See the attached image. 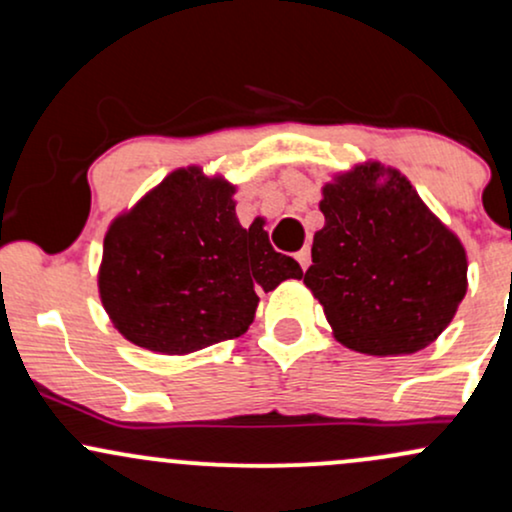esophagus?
Returning a JSON list of instances; mask_svg holds the SVG:
<instances>
[{
    "mask_svg": "<svg viewBox=\"0 0 512 512\" xmlns=\"http://www.w3.org/2000/svg\"><path fill=\"white\" fill-rule=\"evenodd\" d=\"M296 260H298V264H301L303 269H308L310 267V248H301L296 252Z\"/></svg>",
    "mask_w": 512,
    "mask_h": 512,
    "instance_id": "obj_1",
    "label": "esophagus"
}]
</instances>
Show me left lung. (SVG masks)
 Instances as JSON below:
<instances>
[{"instance_id": "obj_1", "label": "left lung", "mask_w": 512, "mask_h": 512, "mask_svg": "<svg viewBox=\"0 0 512 512\" xmlns=\"http://www.w3.org/2000/svg\"><path fill=\"white\" fill-rule=\"evenodd\" d=\"M320 211L303 284L334 339L370 356L436 342L467 293V252L407 175L378 161L339 170L322 185Z\"/></svg>"}]
</instances>
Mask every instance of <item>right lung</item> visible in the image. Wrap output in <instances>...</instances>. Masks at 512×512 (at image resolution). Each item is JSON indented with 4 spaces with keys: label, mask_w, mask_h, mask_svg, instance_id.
I'll list each match as a JSON object with an SVG mask.
<instances>
[{
    "label": "right lung",
    "mask_w": 512,
    "mask_h": 512,
    "mask_svg": "<svg viewBox=\"0 0 512 512\" xmlns=\"http://www.w3.org/2000/svg\"><path fill=\"white\" fill-rule=\"evenodd\" d=\"M238 185L202 166L178 168L110 221L98 296L127 342L185 356L248 332L257 293L301 279L257 223L240 226Z\"/></svg>",
    "instance_id": "1"
}]
</instances>
